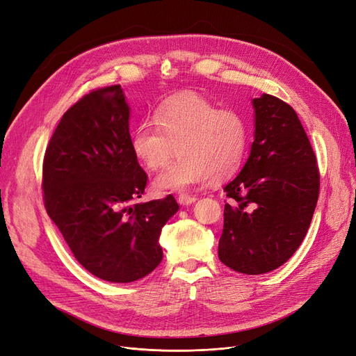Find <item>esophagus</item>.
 Returning a JSON list of instances; mask_svg holds the SVG:
<instances>
[{
    "instance_id": "esophagus-1",
    "label": "esophagus",
    "mask_w": 356,
    "mask_h": 356,
    "mask_svg": "<svg viewBox=\"0 0 356 356\" xmlns=\"http://www.w3.org/2000/svg\"><path fill=\"white\" fill-rule=\"evenodd\" d=\"M177 202H179L181 207H188V205L196 202V196L181 193V195H179V197H177Z\"/></svg>"
}]
</instances>
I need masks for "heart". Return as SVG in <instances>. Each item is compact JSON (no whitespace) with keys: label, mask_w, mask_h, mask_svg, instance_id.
Returning a JSON list of instances; mask_svg holds the SVG:
<instances>
[{"label":"heart","mask_w":356,"mask_h":356,"mask_svg":"<svg viewBox=\"0 0 356 356\" xmlns=\"http://www.w3.org/2000/svg\"><path fill=\"white\" fill-rule=\"evenodd\" d=\"M157 120H144L132 135V151L147 168L164 167L154 179L157 192H184L211 179L236 175L249 148L250 129L245 116L218 107L195 91H184L160 104Z\"/></svg>","instance_id":"heart-1"}]
</instances>
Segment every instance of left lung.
I'll use <instances>...</instances> for the list:
<instances>
[{
  "instance_id": "8db88e82",
  "label": "left lung",
  "mask_w": 356,
  "mask_h": 356,
  "mask_svg": "<svg viewBox=\"0 0 356 356\" xmlns=\"http://www.w3.org/2000/svg\"><path fill=\"white\" fill-rule=\"evenodd\" d=\"M254 143L240 175L224 191L218 256L225 266L260 275L282 266L302 243L320 192L316 154L301 122L284 100H253Z\"/></svg>"
}]
</instances>
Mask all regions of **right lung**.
<instances>
[{
	"instance_id": "right-lung-1",
	"label": "right lung",
	"mask_w": 356,
	"mask_h": 356,
	"mask_svg": "<svg viewBox=\"0 0 356 356\" xmlns=\"http://www.w3.org/2000/svg\"><path fill=\"white\" fill-rule=\"evenodd\" d=\"M147 181L120 86L72 104L44 151L43 204L74 257L100 280L134 282L160 265L161 228L179 205L173 195L136 202Z\"/></svg>"
}]
</instances>
